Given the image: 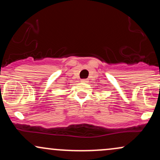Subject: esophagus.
<instances>
[{
    "mask_svg": "<svg viewBox=\"0 0 160 160\" xmlns=\"http://www.w3.org/2000/svg\"><path fill=\"white\" fill-rule=\"evenodd\" d=\"M80 82H87V80H80Z\"/></svg>",
    "mask_w": 160,
    "mask_h": 160,
    "instance_id": "esophagus-1",
    "label": "esophagus"
}]
</instances>
